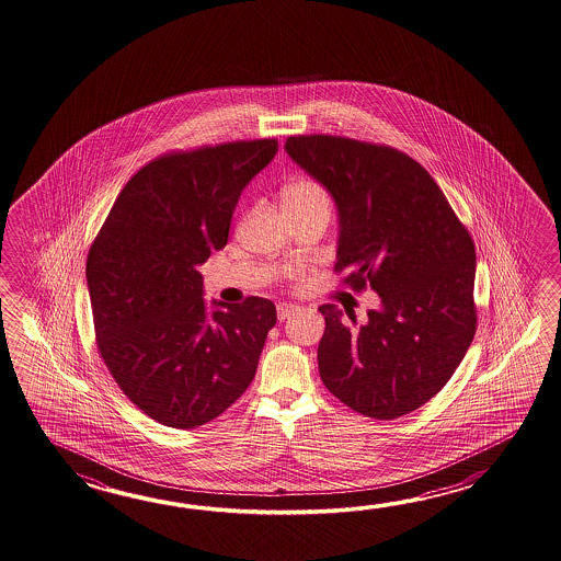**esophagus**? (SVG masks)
Returning <instances> with one entry per match:
<instances>
[{
  "instance_id": "34e87169",
  "label": "esophagus",
  "mask_w": 561,
  "mask_h": 561,
  "mask_svg": "<svg viewBox=\"0 0 561 561\" xmlns=\"http://www.w3.org/2000/svg\"><path fill=\"white\" fill-rule=\"evenodd\" d=\"M297 310L298 307H295V305H288V302H278V305H276L278 321H286V319H290V317H293Z\"/></svg>"
}]
</instances>
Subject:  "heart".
<instances>
[{"instance_id": "heart-1", "label": "heart", "mask_w": 561, "mask_h": 561, "mask_svg": "<svg viewBox=\"0 0 561 561\" xmlns=\"http://www.w3.org/2000/svg\"><path fill=\"white\" fill-rule=\"evenodd\" d=\"M283 204H327L329 206V198L319 184L300 180L286 186L283 192Z\"/></svg>"}]
</instances>
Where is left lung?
<instances>
[{
  "label": "left lung",
  "mask_w": 561,
  "mask_h": 561,
  "mask_svg": "<svg viewBox=\"0 0 561 561\" xmlns=\"http://www.w3.org/2000/svg\"><path fill=\"white\" fill-rule=\"evenodd\" d=\"M285 150L336 204L334 271L381 297L358 331L319 307L322 382L360 415H407L442 391L473 341V240L430 172L394 148L312 134Z\"/></svg>",
  "instance_id": "1"
}]
</instances>
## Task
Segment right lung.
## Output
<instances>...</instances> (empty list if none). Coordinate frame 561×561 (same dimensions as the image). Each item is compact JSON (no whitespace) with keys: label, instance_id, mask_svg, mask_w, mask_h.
I'll return each mask as SVG.
<instances>
[{"label":"right lung","instance_id":"add662e5","mask_svg":"<svg viewBox=\"0 0 561 561\" xmlns=\"http://www.w3.org/2000/svg\"><path fill=\"white\" fill-rule=\"evenodd\" d=\"M276 150L264 138L156 158L122 188L88 252L98 351L131 403L167 427L225 413L275 327L268 298L208 309L196 268L227 247L240 192Z\"/></svg>","mask_w":561,"mask_h":561}]
</instances>
